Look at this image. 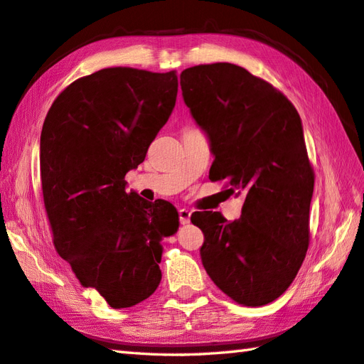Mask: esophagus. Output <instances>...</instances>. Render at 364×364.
<instances>
[{"label":"esophagus","mask_w":364,"mask_h":364,"mask_svg":"<svg viewBox=\"0 0 364 364\" xmlns=\"http://www.w3.org/2000/svg\"><path fill=\"white\" fill-rule=\"evenodd\" d=\"M190 215H191V212L188 209H179L181 225H188L190 223Z\"/></svg>","instance_id":"esophagus-1"}]
</instances>
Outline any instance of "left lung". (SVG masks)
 Instances as JSON below:
<instances>
[{
    "label": "left lung",
    "instance_id": "1",
    "mask_svg": "<svg viewBox=\"0 0 364 364\" xmlns=\"http://www.w3.org/2000/svg\"><path fill=\"white\" fill-rule=\"evenodd\" d=\"M185 105L209 139L210 179L243 195L239 220L196 212L207 275L240 305L262 306L291 286L309 245L314 173L300 114L278 89L235 64L181 73Z\"/></svg>",
    "mask_w": 364,
    "mask_h": 364
}]
</instances>
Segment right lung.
I'll return each instance as SVG.
<instances>
[{"mask_svg":"<svg viewBox=\"0 0 364 364\" xmlns=\"http://www.w3.org/2000/svg\"><path fill=\"white\" fill-rule=\"evenodd\" d=\"M176 72L111 68L58 95L41 133L43 203L56 251L111 308L138 305L159 287L163 237L179 226L166 201L127 193L177 97Z\"/></svg>","mask_w":364,"mask_h":364,"instance_id":"right-lung-1","label":"right lung"}]
</instances>
